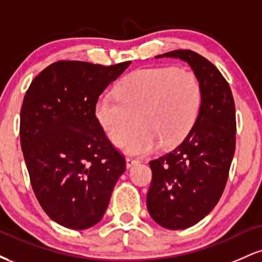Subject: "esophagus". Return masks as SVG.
Segmentation results:
<instances>
[{"label": "esophagus", "instance_id": "obj_1", "mask_svg": "<svg viewBox=\"0 0 262 262\" xmlns=\"http://www.w3.org/2000/svg\"><path fill=\"white\" fill-rule=\"evenodd\" d=\"M139 164V160H135V159H132V158H127L125 159V165H127V167L129 169V167L134 166V165Z\"/></svg>", "mask_w": 262, "mask_h": 262}]
</instances>
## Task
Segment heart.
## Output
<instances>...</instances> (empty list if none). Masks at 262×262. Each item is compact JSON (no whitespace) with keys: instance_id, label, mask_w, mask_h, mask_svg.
Listing matches in <instances>:
<instances>
[{"instance_id":"1","label":"heart","mask_w":262,"mask_h":262,"mask_svg":"<svg viewBox=\"0 0 262 262\" xmlns=\"http://www.w3.org/2000/svg\"><path fill=\"white\" fill-rule=\"evenodd\" d=\"M116 95L98 98L95 114L108 138L123 141L130 155L150 154L161 143L179 144L194 125L202 101L196 75L172 66L133 71L117 85ZM135 116L141 127L128 136Z\"/></svg>"}]
</instances>
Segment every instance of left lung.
I'll list each match as a JSON object with an SVG mask.
<instances>
[{"label":"left lung","instance_id":"left-lung-1","mask_svg":"<svg viewBox=\"0 0 262 262\" xmlns=\"http://www.w3.org/2000/svg\"><path fill=\"white\" fill-rule=\"evenodd\" d=\"M155 58L187 62L202 90L200 113L182 143L149 162V214L166 229H186L209 214L227 185L235 151V106L229 83L200 54L173 50Z\"/></svg>","mask_w":262,"mask_h":262}]
</instances>
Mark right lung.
I'll use <instances>...</instances> for the list:
<instances>
[{"label": "right lung", "mask_w": 262, "mask_h": 262, "mask_svg": "<svg viewBox=\"0 0 262 262\" xmlns=\"http://www.w3.org/2000/svg\"><path fill=\"white\" fill-rule=\"evenodd\" d=\"M130 61H56L32 81L20 110V146L33 191L54 222L82 230L106 212L125 160L95 114Z\"/></svg>", "instance_id": "obj_1"}]
</instances>
